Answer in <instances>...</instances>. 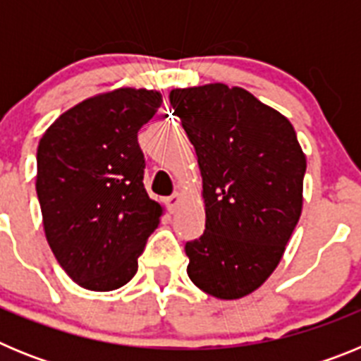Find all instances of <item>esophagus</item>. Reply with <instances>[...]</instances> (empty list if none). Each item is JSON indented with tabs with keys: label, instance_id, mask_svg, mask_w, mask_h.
<instances>
[{
	"label": "esophagus",
	"instance_id": "34e87169",
	"mask_svg": "<svg viewBox=\"0 0 361 361\" xmlns=\"http://www.w3.org/2000/svg\"><path fill=\"white\" fill-rule=\"evenodd\" d=\"M178 202H180V193H173V195L166 197V206H168L170 212H175V209H177Z\"/></svg>",
	"mask_w": 361,
	"mask_h": 361
}]
</instances>
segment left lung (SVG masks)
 <instances>
[{
    "label": "left lung",
    "instance_id": "left-lung-1",
    "mask_svg": "<svg viewBox=\"0 0 361 361\" xmlns=\"http://www.w3.org/2000/svg\"><path fill=\"white\" fill-rule=\"evenodd\" d=\"M170 103L206 206V229L184 247L188 276L215 298H242L269 279L298 224L305 155L293 124L244 88H175Z\"/></svg>",
    "mask_w": 361,
    "mask_h": 361
}]
</instances>
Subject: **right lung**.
Here are the masks:
<instances>
[{
  "label": "right lung",
  "instance_id": "1",
  "mask_svg": "<svg viewBox=\"0 0 361 361\" xmlns=\"http://www.w3.org/2000/svg\"><path fill=\"white\" fill-rule=\"evenodd\" d=\"M162 95L119 88L57 117L37 146L36 191L44 235L66 275L90 291H114L137 273V258L161 222L142 184L137 133Z\"/></svg>",
  "mask_w": 361,
  "mask_h": 361
}]
</instances>
